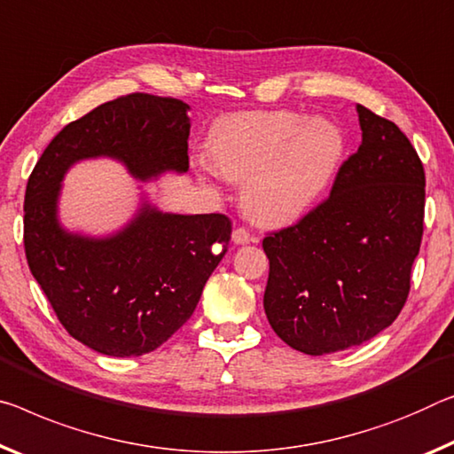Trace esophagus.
<instances>
[{"mask_svg": "<svg viewBox=\"0 0 454 454\" xmlns=\"http://www.w3.org/2000/svg\"><path fill=\"white\" fill-rule=\"evenodd\" d=\"M232 240L234 244H250V242H256V236L244 226H236L232 232Z\"/></svg>", "mask_w": 454, "mask_h": 454, "instance_id": "obj_1", "label": "esophagus"}]
</instances>
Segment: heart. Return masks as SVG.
<instances>
[{
	"mask_svg": "<svg viewBox=\"0 0 454 454\" xmlns=\"http://www.w3.org/2000/svg\"><path fill=\"white\" fill-rule=\"evenodd\" d=\"M210 151L222 176L244 182L240 200L250 218L286 224L327 192L345 157V135L331 119L250 111L218 121Z\"/></svg>",
	"mask_w": 454,
	"mask_h": 454,
	"instance_id": "obj_1",
	"label": "heart"
}]
</instances>
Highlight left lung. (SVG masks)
<instances>
[{"mask_svg":"<svg viewBox=\"0 0 454 454\" xmlns=\"http://www.w3.org/2000/svg\"><path fill=\"white\" fill-rule=\"evenodd\" d=\"M362 145L329 196L269 232L264 313L307 356L343 351L392 325L410 293L424 230V168L408 137L357 105Z\"/></svg>","mask_w":454,"mask_h":454,"instance_id":"obj_1","label":"left lung"}]
</instances>
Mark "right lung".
I'll return each mask as SVG.
<instances>
[{"label": "right lung", "instance_id": "1", "mask_svg": "<svg viewBox=\"0 0 454 454\" xmlns=\"http://www.w3.org/2000/svg\"><path fill=\"white\" fill-rule=\"evenodd\" d=\"M184 100L131 92L72 121L50 141L26 185L27 266L68 333L105 356H143L192 317L226 254L224 214H161L145 206L111 239L68 234L56 220L60 179L72 163L109 155L135 177L188 171Z\"/></svg>", "mask_w": 454, "mask_h": 454}]
</instances>
